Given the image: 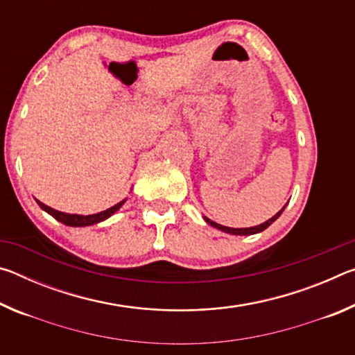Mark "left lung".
Instances as JSON below:
<instances>
[{
  "label": "left lung",
  "instance_id": "1",
  "mask_svg": "<svg viewBox=\"0 0 355 355\" xmlns=\"http://www.w3.org/2000/svg\"><path fill=\"white\" fill-rule=\"evenodd\" d=\"M284 209H285V207L280 209V211L277 213V214H274L271 219H268L266 222H263V224H260V225H255V227H249V228H233V227H225V225H220V224H216V222H213L211 219H208V218H205V216H203V219L207 220V224H209L211 227H214V228H218V230H220V232H225V233H230V235H255V233H260V232H263L264 228H268L269 225L272 224V222L275 220V219H279V216L284 213Z\"/></svg>",
  "mask_w": 355,
  "mask_h": 355
}]
</instances>
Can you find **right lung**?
Here are the masks:
<instances>
[{"label": "right lung", "mask_w": 355, "mask_h": 355, "mask_svg": "<svg viewBox=\"0 0 355 355\" xmlns=\"http://www.w3.org/2000/svg\"><path fill=\"white\" fill-rule=\"evenodd\" d=\"M127 200V199H125ZM125 200L119 202L117 205H114L111 208L105 209V211H100L97 214H87V216H83V214H69V213H62V211H58V209H53L48 205H45V203H42L37 200L39 207L44 209V211H46L48 214H51L53 218H55L56 220L62 222V224L69 225V227H86V225H94V224H98V222L105 220L110 218V216H112L114 213L117 211V209L123 205Z\"/></svg>", "instance_id": "obj_1"}]
</instances>
